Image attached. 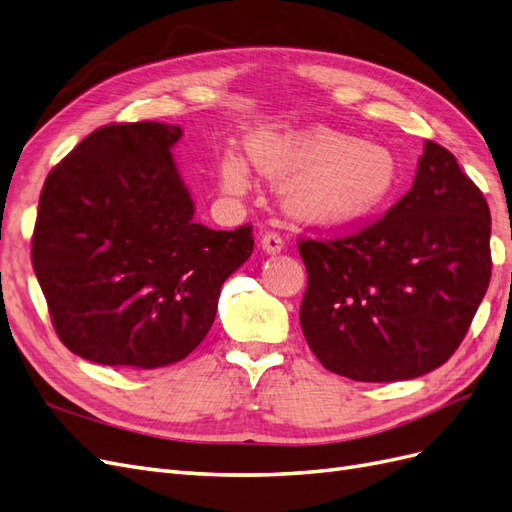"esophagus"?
<instances>
[{
  "instance_id": "esophagus-1",
  "label": "esophagus",
  "mask_w": 512,
  "mask_h": 512,
  "mask_svg": "<svg viewBox=\"0 0 512 512\" xmlns=\"http://www.w3.org/2000/svg\"><path fill=\"white\" fill-rule=\"evenodd\" d=\"M260 245H262V250H265L267 254H277V252L284 250V239L277 235V232L271 230V232H265V235H262Z\"/></svg>"
}]
</instances>
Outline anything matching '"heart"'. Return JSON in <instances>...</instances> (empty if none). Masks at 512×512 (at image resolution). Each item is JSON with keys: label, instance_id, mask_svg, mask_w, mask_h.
Instances as JSON below:
<instances>
[{"label": "heart", "instance_id": "heart-1", "mask_svg": "<svg viewBox=\"0 0 512 512\" xmlns=\"http://www.w3.org/2000/svg\"><path fill=\"white\" fill-rule=\"evenodd\" d=\"M247 153L258 173L288 181L290 211L309 222L367 218L391 196L399 175L391 149L329 128L258 132L247 141ZM220 179L232 194H243L250 185V166L237 149L224 151Z\"/></svg>", "mask_w": 512, "mask_h": 512}]
</instances>
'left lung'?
<instances>
[{"instance_id":"8db88e82","label":"left lung","mask_w":512,"mask_h":512,"mask_svg":"<svg viewBox=\"0 0 512 512\" xmlns=\"http://www.w3.org/2000/svg\"><path fill=\"white\" fill-rule=\"evenodd\" d=\"M491 213L442 145L425 141L412 190L344 237L301 239V329L333 374L412 380L466 337L491 280Z\"/></svg>"}]
</instances>
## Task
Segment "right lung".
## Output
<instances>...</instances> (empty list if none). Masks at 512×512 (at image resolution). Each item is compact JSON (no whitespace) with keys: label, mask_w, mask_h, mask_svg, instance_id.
<instances>
[{"label":"right lung","mask_w":512,"mask_h":512,"mask_svg":"<svg viewBox=\"0 0 512 512\" xmlns=\"http://www.w3.org/2000/svg\"><path fill=\"white\" fill-rule=\"evenodd\" d=\"M179 138L170 123H108L44 181L32 265L61 344L87 361L153 369L185 359L254 250L250 224L194 222L170 153Z\"/></svg>","instance_id":"right-lung-1"}]
</instances>
